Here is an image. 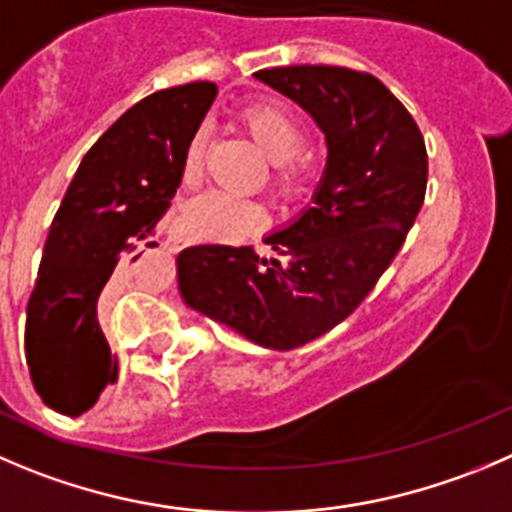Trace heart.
<instances>
[{
  "mask_svg": "<svg viewBox=\"0 0 512 512\" xmlns=\"http://www.w3.org/2000/svg\"><path fill=\"white\" fill-rule=\"evenodd\" d=\"M238 123L269 155V183L276 193L289 196L316 178L321 163L319 150L304 143V120L296 115L294 107L276 97H256L238 110ZM203 158H206V130H198L183 153V180L188 186L201 178ZM264 223V203L223 191L206 193L186 211L188 231L213 241H236L259 231Z\"/></svg>",
  "mask_w": 512,
  "mask_h": 512,
  "instance_id": "heart-1",
  "label": "heart"
}]
</instances>
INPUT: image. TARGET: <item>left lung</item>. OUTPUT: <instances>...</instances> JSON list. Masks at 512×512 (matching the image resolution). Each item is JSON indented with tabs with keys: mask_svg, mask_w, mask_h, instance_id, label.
<instances>
[{
	"mask_svg": "<svg viewBox=\"0 0 512 512\" xmlns=\"http://www.w3.org/2000/svg\"><path fill=\"white\" fill-rule=\"evenodd\" d=\"M299 102L326 135L314 206L266 246H191L178 256L188 306L261 347H304L342 324L389 269L425 203V138L407 107L369 72L291 65L256 72Z\"/></svg>",
	"mask_w": 512,
	"mask_h": 512,
	"instance_id": "obj_1",
	"label": "left lung"
}]
</instances>
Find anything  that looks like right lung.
Listing matches in <instances>:
<instances>
[{"instance_id":"1","label":"right lung","mask_w":512,"mask_h":512,"mask_svg":"<svg viewBox=\"0 0 512 512\" xmlns=\"http://www.w3.org/2000/svg\"><path fill=\"white\" fill-rule=\"evenodd\" d=\"M213 82L158 90L87 150L52 221L27 304L24 354L47 407L77 417L118 382L100 301L133 274L170 208L183 153L216 100Z\"/></svg>"}]
</instances>
